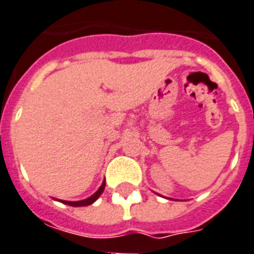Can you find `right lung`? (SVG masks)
<instances>
[{
  "mask_svg": "<svg viewBox=\"0 0 254 254\" xmlns=\"http://www.w3.org/2000/svg\"><path fill=\"white\" fill-rule=\"evenodd\" d=\"M104 190H105V180H104V182H102L101 187L98 188V190H96V192H94L93 194H92L91 197L85 198V200H80V201L58 200V201H61V202H64V204H66V205H70V206H88V205L93 204L94 201L97 200V198L100 197V196H101V193H102V192H104Z\"/></svg>",
  "mask_w": 254,
  "mask_h": 254,
  "instance_id": "right-lung-1",
  "label": "right lung"
}]
</instances>
